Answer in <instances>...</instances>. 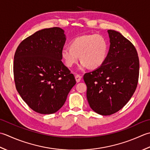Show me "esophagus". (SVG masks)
I'll use <instances>...</instances> for the list:
<instances>
[{
    "label": "esophagus",
    "instance_id": "1",
    "mask_svg": "<svg viewBox=\"0 0 150 150\" xmlns=\"http://www.w3.org/2000/svg\"><path fill=\"white\" fill-rule=\"evenodd\" d=\"M75 79H76V82H77V83H78V82H79V81H80V80H81V76L80 75H79V74L76 75V76H75Z\"/></svg>",
    "mask_w": 150,
    "mask_h": 150
}]
</instances>
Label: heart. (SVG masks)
<instances>
[{
	"instance_id": "heart-1",
	"label": "heart",
	"mask_w": 150,
	"mask_h": 150,
	"mask_svg": "<svg viewBox=\"0 0 150 150\" xmlns=\"http://www.w3.org/2000/svg\"><path fill=\"white\" fill-rule=\"evenodd\" d=\"M108 52V42L102 35L88 34L73 39L70 47H64L61 51V57L68 67H72L77 63L79 56L82 61L79 69L87 67L96 69L104 63Z\"/></svg>"
}]
</instances>
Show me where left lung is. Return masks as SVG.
Returning a JSON list of instances; mask_svg holds the SVG:
<instances>
[{
  "label": "left lung",
  "mask_w": 150,
  "mask_h": 150,
  "mask_svg": "<svg viewBox=\"0 0 150 150\" xmlns=\"http://www.w3.org/2000/svg\"><path fill=\"white\" fill-rule=\"evenodd\" d=\"M108 32L110 47L105 61L83 76L88 104L104 116L115 113L129 102L139 76V59L134 45L120 33L112 30Z\"/></svg>",
  "instance_id": "left-lung-1"
}]
</instances>
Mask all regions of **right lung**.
<instances>
[{
    "label": "right lung",
    "instance_id": "add662e5",
    "mask_svg": "<svg viewBox=\"0 0 150 150\" xmlns=\"http://www.w3.org/2000/svg\"><path fill=\"white\" fill-rule=\"evenodd\" d=\"M65 41L63 29H42L24 39L15 53L17 91L26 104L38 113L57 112L76 83L74 75L62 62L61 51Z\"/></svg>",
    "mask_w": 150,
    "mask_h": 150
}]
</instances>
